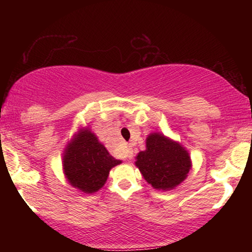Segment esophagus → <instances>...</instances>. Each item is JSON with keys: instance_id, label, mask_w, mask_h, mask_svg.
<instances>
[{"instance_id": "esophagus-1", "label": "esophagus", "mask_w": 252, "mask_h": 252, "mask_svg": "<svg viewBox=\"0 0 252 252\" xmlns=\"http://www.w3.org/2000/svg\"><path fill=\"white\" fill-rule=\"evenodd\" d=\"M126 158H128L129 160H131V158H134V153H132V149L131 148H126Z\"/></svg>"}]
</instances>
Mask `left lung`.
Segmentation results:
<instances>
[{"instance_id":"1","label":"left lung","mask_w":252,"mask_h":252,"mask_svg":"<svg viewBox=\"0 0 252 252\" xmlns=\"http://www.w3.org/2000/svg\"><path fill=\"white\" fill-rule=\"evenodd\" d=\"M135 158V166L144 180L158 190L174 189L192 169L189 150L161 132H150L146 138V150Z\"/></svg>"}]
</instances>
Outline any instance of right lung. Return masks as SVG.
<instances>
[{
	"label": "right lung",
	"mask_w": 252,
	"mask_h": 252,
	"mask_svg": "<svg viewBox=\"0 0 252 252\" xmlns=\"http://www.w3.org/2000/svg\"><path fill=\"white\" fill-rule=\"evenodd\" d=\"M120 163L122 161L110 154L89 126L78 130L63 153L66 180L85 194H92L102 189L110 170Z\"/></svg>",
	"instance_id": "right-lung-1"
}]
</instances>
